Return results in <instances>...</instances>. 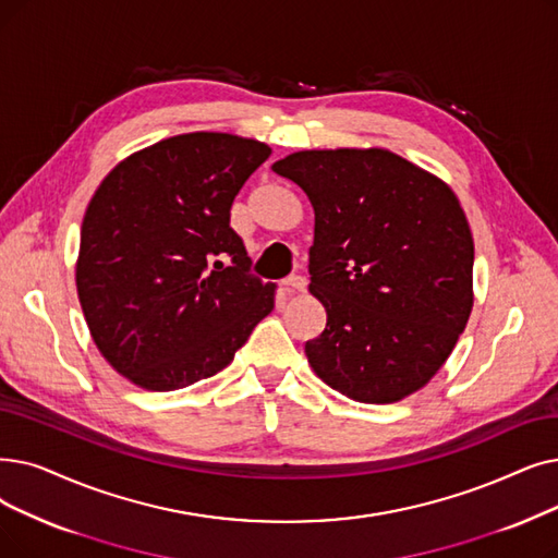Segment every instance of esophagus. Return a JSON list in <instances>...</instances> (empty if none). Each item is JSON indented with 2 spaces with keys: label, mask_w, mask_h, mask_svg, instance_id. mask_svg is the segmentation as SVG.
<instances>
[{
  "label": "esophagus",
  "mask_w": 558,
  "mask_h": 558,
  "mask_svg": "<svg viewBox=\"0 0 558 558\" xmlns=\"http://www.w3.org/2000/svg\"><path fill=\"white\" fill-rule=\"evenodd\" d=\"M282 287H284V292H287V294L305 292L307 280H305L303 276H289V278H284V280H282Z\"/></svg>",
  "instance_id": "34e87169"
}]
</instances>
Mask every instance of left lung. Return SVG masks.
I'll return each instance as SVG.
<instances>
[{"label":"left lung","mask_w":558,"mask_h":558,"mask_svg":"<svg viewBox=\"0 0 558 558\" xmlns=\"http://www.w3.org/2000/svg\"><path fill=\"white\" fill-rule=\"evenodd\" d=\"M271 168L314 209L310 294L328 317L305 342L314 374L362 403L417 392L474 303V241L456 193L383 148L301 150Z\"/></svg>","instance_id":"obj_1"}]
</instances>
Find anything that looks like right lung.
<instances>
[{
  "mask_svg": "<svg viewBox=\"0 0 558 558\" xmlns=\"http://www.w3.org/2000/svg\"><path fill=\"white\" fill-rule=\"evenodd\" d=\"M255 138L193 132L120 161L90 198L77 294L95 347L143 390L226 369L274 310L230 228L239 189L269 159Z\"/></svg>",
  "mask_w": 558,
  "mask_h": 558,
  "instance_id": "right-lung-1",
  "label": "right lung"
}]
</instances>
